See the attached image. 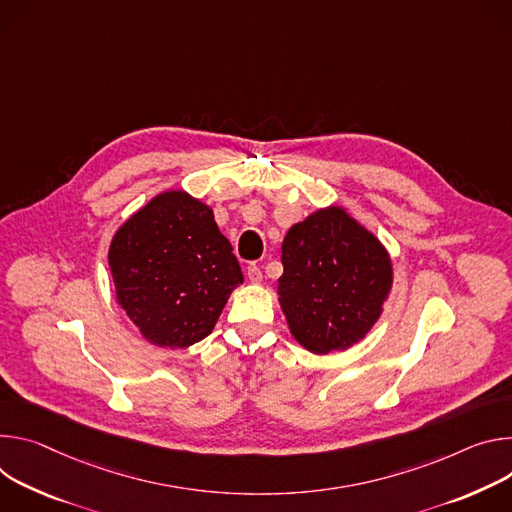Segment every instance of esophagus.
<instances>
[{
  "mask_svg": "<svg viewBox=\"0 0 512 512\" xmlns=\"http://www.w3.org/2000/svg\"><path fill=\"white\" fill-rule=\"evenodd\" d=\"M246 274H248V280L252 282V285H260V282H262V270H260V266L250 264L248 270H246Z\"/></svg>",
  "mask_w": 512,
  "mask_h": 512,
  "instance_id": "esophagus-1",
  "label": "esophagus"
}]
</instances>
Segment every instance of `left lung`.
<instances>
[{
	"instance_id": "obj_1",
	"label": "left lung",
	"mask_w": 512,
	"mask_h": 512,
	"mask_svg": "<svg viewBox=\"0 0 512 512\" xmlns=\"http://www.w3.org/2000/svg\"><path fill=\"white\" fill-rule=\"evenodd\" d=\"M280 260L278 303L305 350H348L378 321L392 287V262L344 207L331 205L295 223Z\"/></svg>"
}]
</instances>
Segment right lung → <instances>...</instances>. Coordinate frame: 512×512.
Returning <instances> with one entry per match:
<instances>
[{
  "mask_svg": "<svg viewBox=\"0 0 512 512\" xmlns=\"http://www.w3.org/2000/svg\"><path fill=\"white\" fill-rule=\"evenodd\" d=\"M116 297L144 339L187 348L207 337L244 274L209 205L185 191L150 199L109 246Z\"/></svg>",
  "mask_w": 512,
  "mask_h": 512,
  "instance_id": "obj_1",
  "label": "right lung"
}]
</instances>
